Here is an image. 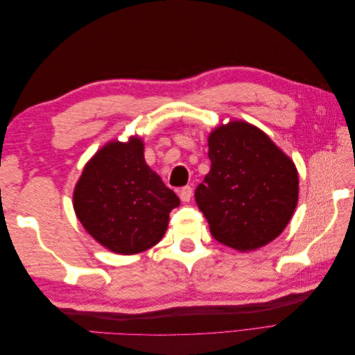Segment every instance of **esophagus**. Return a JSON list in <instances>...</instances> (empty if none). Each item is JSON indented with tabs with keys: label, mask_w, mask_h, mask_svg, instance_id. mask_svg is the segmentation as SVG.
<instances>
[{
	"label": "esophagus",
	"mask_w": 355,
	"mask_h": 355,
	"mask_svg": "<svg viewBox=\"0 0 355 355\" xmlns=\"http://www.w3.org/2000/svg\"><path fill=\"white\" fill-rule=\"evenodd\" d=\"M192 197V188L191 187H184L179 189V198L184 201V202H188Z\"/></svg>",
	"instance_id": "1"
}]
</instances>
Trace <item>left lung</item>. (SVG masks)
<instances>
[{"label": "left lung", "instance_id": "8db88e82", "mask_svg": "<svg viewBox=\"0 0 355 355\" xmlns=\"http://www.w3.org/2000/svg\"><path fill=\"white\" fill-rule=\"evenodd\" d=\"M207 142L211 166L196 201L213 239L240 252L271 243L297 206L293 159L261 128L241 120L218 125Z\"/></svg>", "mask_w": 355, "mask_h": 355}]
</instances>
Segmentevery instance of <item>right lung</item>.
<instances>
[{"label": "right lung", "instance_id": "add662e5", "mask_svg": "<svg viewBox=\"0 0 355 355\" xmlns=\"http://www.w3.org/2000/svg\"><path fill=\"white\" fill-rule=\"evenodd\" d=\"M144 149L139 136L105 144L73 188V210L84 230L118 254H136L159 243L170 211L180 204L146 164Z\"/></svg>", "mask_w": 355, "mask_h": 355}]
</instances>
